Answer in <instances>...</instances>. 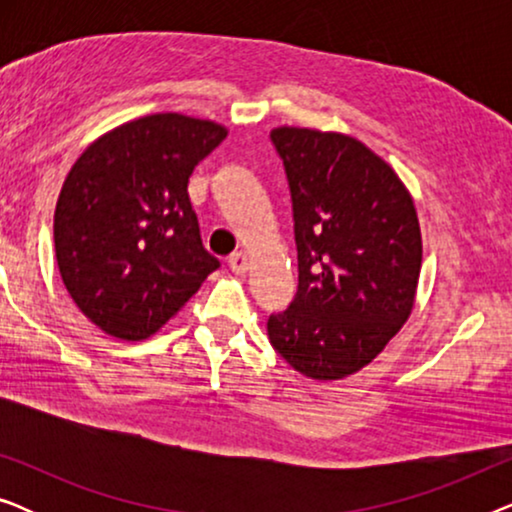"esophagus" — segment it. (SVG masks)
<instances>
[{
  "label": "esophagus",
  "mask_w": 512,
  "mask_h": 512,
  "mask_svg": "<svg viewBox=\"0 0 512 512\" xmlns=\"http://www.w3.org/2000/svg\"><path fill=\"white\" fill-rule=\"evenodd\" d=\"M228 265H230V270L235 272V275H244V272L249 270V256L244 254V251H237V254L228 258Z\"/></svg>",
  "instance_id": "obj_1"
}]
</instances>
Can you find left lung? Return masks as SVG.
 I'll return each instance as SVG.
<instances>
[{"label": "left lung", "mask_w": 512, "mask_h": 512, "mask_svg": "<svg viewBox=\"0 0 512 512\" xmlns=\"http://www.w3.org/2000/svg\"><path fill=\"white\" fill-rule=\"evenodd\" d=\"M298 247V293L268 319L272 347L319 382L366 368L415 307L422 230L389 163L342 132L282 125Z\"/></svg>", "instance_id": "1"}]
</instances>
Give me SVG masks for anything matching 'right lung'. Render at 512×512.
Here are the masks:
<instances>
[{"mask_svg":"<svg viewBox=\"0 0 512 512\" xmlns=\"http://www.w3.org/2000/svg\"><path fill=\"white\" fill-rule=\"evenodd\" d=\"M228 128L151 114L97 137L55 205L60 277L76 307L118 340L158 333L219 261L200 240L188 177Z\"/></svg>","mask_w":512,"mask_h":512,"instance_id":"obj_1","label":"right lung"}]
</instances>
